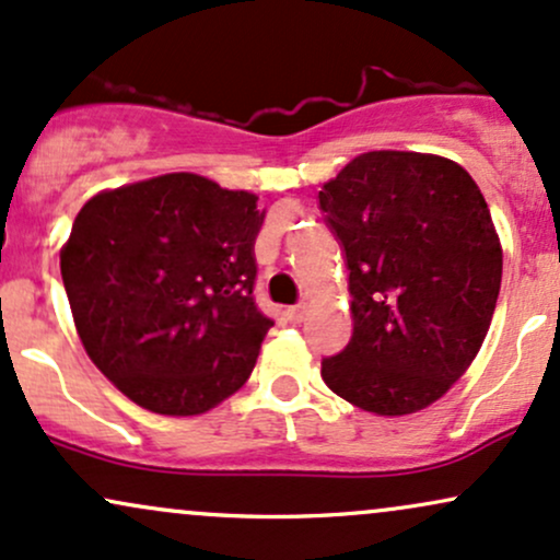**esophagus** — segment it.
<instances>
[{
  "instance_id": "obj_1",
  "label": "esophagus",
  "mask_w": 560,
  "mask_h": 560,
  "mask_svg": "<svg viewBox=\"0 0 560 560\" xmlns=\"http://www.w3.org/2000/svg\"><path fill=\"white\" fill-rule=\"evenodd\" d=\"M285 317L288 322H293V325H299V322H304L306 317V304H293L285 308Z\"/></svg>"
}]
</instances>
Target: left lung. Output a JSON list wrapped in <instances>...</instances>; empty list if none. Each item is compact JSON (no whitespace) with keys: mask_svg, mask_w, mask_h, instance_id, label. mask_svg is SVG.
Returning <instances> with one entry per match:
<instances>
[{"mask_svg":"<svg viewBox=\"0 0 560 560\" xmlns=\"http://www.w3.org/2000/svg\"><path fill=\"white\" fill-rule=\"evenodd\" d=\"M319 209L346 254L353 317L322 380L380 417L427 409L469 370L501 293L482 190L445 156L370 151L322 186Z\"/></svg>","mask_w":560,"mask_h":560,"instance_id":"obj_1","label":"left lung"}]
</instances>
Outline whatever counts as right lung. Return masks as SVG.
<instances>
[{"label":"right lung","instance_id":"right-lung-1","mask_svg":"<svg viewBox=\"0 0 560 560\" xmlns=\"http://www.w3.org/2000/svg\"><path fill=\"white\" fill-rule=\"evenodd\" d=\"M265 212L194 173L85 201L59 254L85 353L141 409L194 417L252 374L272 319L254 301Z\"/></svg>","mask_w":560,"mask_h":560}]
</instances>
